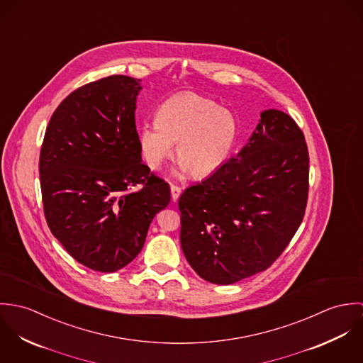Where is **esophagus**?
<instances>
[{
    "instance_id": "obj_1",
    "label": "esophagus",
    "mask_w": 363,
    "mask_h": 363,
    "mask_svg": "<svg viewBox=\"0 0 363 363\" xmlns=\"http://www.w3.org/2000/svg\"><path fill=\"white\" fill-rule=\"evenodd\" d=\"M170 191H172V200H173V201H177L179 197H180V194H182V189H180L179 186H176V184H172V186H170Z\"/></svg>"
}]
</instances>
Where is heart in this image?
Returning a JSON list of instances; mask_svg holds the SVG:
<instances>
[{"label":"heart","mask_w":363,"mask_h":363,"mask_svg":"<svg viewBox=\"0 0 363 363\" xmlns=\"http://www.w3.org/2000/svg\"><path fill=\"white\" fill-rule=\"evenodd\" d=\"M236 137V118L229 110L186 92L159 106L156 121L141 125L138 143L144 160L155 170L173 155L177 143L182 167L196 177H206L225 163Z\"/></svg>","instance_id":"obj_1"}]
</instances>
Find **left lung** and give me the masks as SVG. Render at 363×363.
Here are the masks:
<instances>
[{
  "mask_svg": "<svg viewBox=\"0 0 363 363\" xmlns=\"http://www.w3.org/2000/svg\"><path fill=\"white\" fill-rule=\"evenodd\" d=\"M308 196L303 131L284 111H262L240 154L180 196L183 253L218 285L265 271L301 226Z\"/></svg>",
  "mask_w": 363,
  "mask_h": 363,
  "instance_id": "8db88e82",
  "label": "left lung"
}]
</instances>
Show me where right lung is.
Masks as SVG:
<instances>
[{
  "mask_svg": "<svg viewBox=\"0 0 363 363\" xmlns=\"http://www.w3.org/2000/svg\"><path fill=\"white\" fill-rule=\"evenodd\" d=\"M140 79L110 75L71 92L45 133L40 187L46 222L85 267L114 272L138 256L169 184L141 160Z\"/></svg>",
  "mask_w": 363,
  "mask_h": 363,
  "instance_id": "1",
  "label": "right lung"
}]
</instances>
